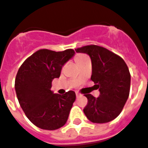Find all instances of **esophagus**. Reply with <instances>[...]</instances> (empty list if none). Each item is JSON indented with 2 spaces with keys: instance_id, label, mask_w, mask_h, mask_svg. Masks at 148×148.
Returning <instances> with one entry per match:
<instances>
[{
  "instance_id": "1",
  "label": "esophagus",
  "mask_w": 148,
  "mask_h": 148,
  "mask_svg": "<svg viewBox=\"0 0 148 148\" xmlns=\"http://www.w3.org/2000/svg\"><path fill=\"white\" fill-rule=\"evenodd\" d=\"M80 96H81V94L76 93V97H77V98H78V97H80Z\"/></svg>"
}]
</instances>
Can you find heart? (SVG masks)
Listing matches in <instances>:
<instances>
[{
  "instance_id": "b5f03b06",
  "label": "heart",
  "mask_w": 148,
  "mask_h": 148,
  "mask_svg": "<svg viewBox=\"0 0 148 148\" xmlns=\"http://www.w3.org/2000/svg\"><path fill=\"white\" fill-rule=\"evenodd\" d=\"M87 56H85V55H77V56L75 57V60H76V62H79L80 60H83V59H85V58H86Z\"/></svg>"
}]
</instances>
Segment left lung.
<instances>
[{
    "label": "left lung",
    "mask_w": 148,
    "mask_h": 148,
    "mask_svg": "<svg viewBox=\"0 0 148 148\" xmlns=\"http://www.w3.org/2000/svg\"><path fill=\"white\" fill-rule=\"evenodd\" d=\"M85 53L92 61L91 80L99 89V97L85 94L88 103L84 108L87 119L93 123H107L120 114L130 95V76L126 63L120 56L98 45L75 49Z\"/></svg>",
    "instance_id": "left-lung-1"
}]
</instances>
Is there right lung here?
<instances>
[{"instance_id":"obj_1","label":"right lung","mask_w":148,"mask_h":148,"mask_svg":"<svg viewBox=\"0 0 148 148\" xmlns=\"http://www.w3.org/2000/svg\"><path fill=\"white\" fill-rule=\"evenodd\" d=\"M75 54L73 49L55 52L40 49L24 61L16 74L15 88L18 103L29 121L46 130L66 124L76 99L74 91L54 93L52 82L60 77L63 65Z\"/></svg>"}]
</instances>
